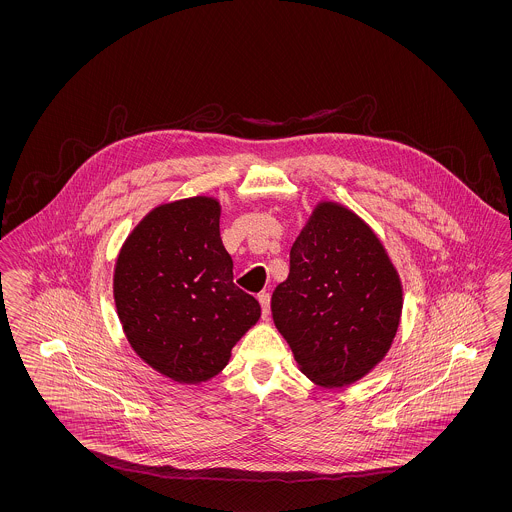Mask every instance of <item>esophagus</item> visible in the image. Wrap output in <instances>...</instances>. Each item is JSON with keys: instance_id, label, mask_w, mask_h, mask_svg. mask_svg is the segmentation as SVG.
<instances>
[{"instance_id": "1", "label": "esophagus", "mask_w": 512, "mask_h": 512, "mask_svg": "<svg viewBox=\"0 0 512 512\" xmlns=\"http://www.w3.org/2000/svg\"><path fill=\"white\" fill-rule=\"evenodd\" d=\"M259 303H261V311H263V318L268 320V315H270V295L268 293H261L259 297Z\"/></svg>"}]
</instances>
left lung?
<instances>
[{
  "mask_svg": "<svg viewBox=\"0 0 512 512\" xmlns=\"http://www.w3.org/2000/svg\"><path fill=\"white\" fill-rule=\"evenodd\" d=\"M299 370L318 386L359 382L384 361L403 311V284L376 232L336 201H318L270 299Z\"/></svg>",
  "mask_w": 512,
  "mask_h": 512,
  "instance_id": "1",
  "label": "left lung"
}]
</instances>
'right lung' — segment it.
I'll use <instances>...</instances> for the list:
<instances>
[{
  "instance_id": "1",
  "label": "right lung",
  "mask_w": 512,
  "mask_h": 512,
  "mask_svg": "<svg viewBox=\"0 0 512 512\" xmlns=\"http://www.w3.org/2000/svg\"><path fill=\"white\" fill-rule=\"evenodd\" d=\"M219 224L217 197L161 203L117 255L113 297L122 332L144 363L178 384L215 378L261 318L259 301L234 284Z\"/></svg>"
}]
</instances>
